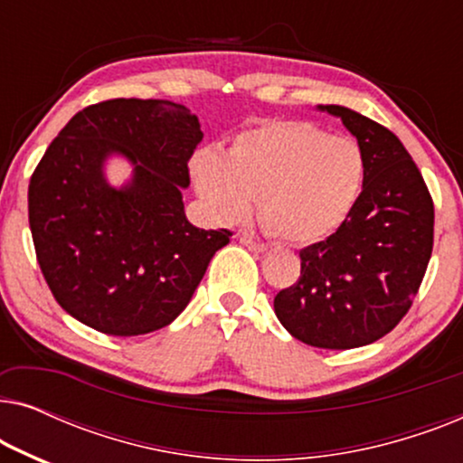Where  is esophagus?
<instances>
[{
    "label": "esophagus",
    "instance_id": "esophagus-1",
    "mask_svg": "<svg viewBox=\"0 0 463 463\" xmlns=\"http://www.w3.org/2000/svg\"><path fill=\"white\" fill-rule=\"evenodd\" d=\"M238 240H240V244L246 246V249L252 250V252H265V250L269 249L268 244L257 242V240L252 238V236H249V233H238Z\"/></svg>",
    "mask_w": 463,
    "mask_h": 463
}]
</instances>
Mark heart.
Masks as SVG:
<instances>
[{
	"label": "heart",
	"mask_w": 463,
	"mask_h": 463,
	"mask_svg": "<svg viewBox=\"0 0 463 463\" xmlns=\"http://www.w3.org/2000/svg\"><path fill=\"white\" fill-rule=\"evenodd\" d=\"M192 173L219 223H233L257 198L261 223L295 244L325 240L350 217L364 185V156L350 138L312 122L282 119L244 132L227 156L200 149Z\"/></svg>",
	"instance_id": "obj_1"
}]
</instances>
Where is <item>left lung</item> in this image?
<instances>
[{"label":"left lung","mask_w":463,"mask_h":463,"mask_svg":"<svg viewBox=\"0 0 463 463\" xmlns=\"http://www.w3.org/2000/svg\"><path fill=\"white\" fill-rule=\"evenodd\" d=\"M339 118L364 156L363 194L337 232L299 252L301 276L274 312L295 339L352 350L388 335L409 312L432 257L434 204L394 132L341 105Z\"/></svg>","instance_id":"8db88e82"}]
</instances>
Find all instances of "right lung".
<instances>
[{
	"instance_id": "add662e5",
	"label": "right lung",
	"mask_w": 463,
	"mask_h": 463,
	"mask_svg": "<svg viewBox=\"0 0 463 463\" xmlns=\"http://www.w3.org/2000/svg\"><path fill=\"white\" fill-rule=\"evenodd\" d=\"M198 118L160 99H113L69 119L29 183V227L54 299L94 331L132 337L187 307L232 232L192 225L183 206ZM124 156L122 188L104 164Z\"/></svg>"
}]
</instances>
